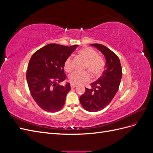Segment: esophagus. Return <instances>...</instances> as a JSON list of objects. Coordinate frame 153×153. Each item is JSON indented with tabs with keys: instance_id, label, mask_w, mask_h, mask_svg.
Wrapping results in <instances>:
<instances>
[{
	"instance_id": "esophagus-1",
	"label": "esophagus",
	"mask_w": 153,
	"mask_h": 153,
	"mask_svg": "<svg viewBox=\"0 0 153 153\" xmlns=\"http://www.w3.org/2000/svg\"><path fill=\"white\" fill-rule=\"evenodd\" d=\"M76 87V85L71 84V88H75V87Z\"/></svg>"
}]
</instances>
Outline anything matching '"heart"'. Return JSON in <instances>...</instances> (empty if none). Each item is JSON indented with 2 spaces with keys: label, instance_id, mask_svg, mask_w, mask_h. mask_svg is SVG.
<instances>
[{
  "label": "heart",
  "instance_id": "b5f03b06",
  "mask_svg": "<svg viewBox=\"0 0 153 153\" xmlns=\"http://www.w3.org/2000/svg\"><path fill=\"white\" fill-rule=\"evenodd\" d=\"M78 55L86 61L85 68L94 76H99L103 73L105 62L102 57L98 55V53L90 47H85L81 49L78 52ZM64 68L67 72H70L72 69V59L68 57L64 61ZM90 74L87 71L74 72L69 77V80L71 84L76 85H82L89 81Z\"/></svg>",
  "mask_w": 153,
  "mask_h": 153
}]
</instances>
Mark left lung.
Listing matches in <instances>:
<instances>
[{"instance_id": "obj_1", "label": "left lung", "mask_w": 153, "mask_h": 153, "mask_svg": "<svg viewBox=\"0 0 153 153\" xmlns=\"http://www.w3.org/2000/svg\"><path fill=\"white\" fill-rule=\"evenodd\" d=\"M91 45L104 55L105 69L98 80L91 84V89L85 88L80 101L85 110L94 112L105 108L116 94L122 78V68L119 57L112 50L101 44Z\"/></svg>"}]
</instances>
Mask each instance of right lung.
<instances>
[{
    "label": "right lung",
    "mask_w": 153,
    "mask_h": 153,
    "mask_svg": "<svg viewBox=\"0 0 153 153\" xmlns=\"http://www.w3.org/2000/svg\"><path fill=\"white\" fill-rule=\"evenodd\" d=\"M78 45L66 47L51 43L31 57L26 78L30 94L41 108L48 112L61 110L71 90L70 84L59 85L66 78L64 63Z\"/></svg>",
    "instance_id": "obj_1"
}]
</instances>
